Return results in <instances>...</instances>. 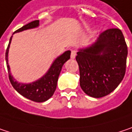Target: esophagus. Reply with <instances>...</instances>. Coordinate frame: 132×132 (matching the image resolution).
Wrapping results in <instances>:
<instances>
[{
  "mask_svg": "<svg viewBox=\"0 0 132 132\" xmlns=\"http://www.w3.org/2000/svg\"><path fill=\"white\" fill-rule=\"evenodd\" d=\"M76 55H77V52L75 50H73V51H71V58L72 59H75V57H76Z\"/></svg>",
  "mask_w": 132,
  "mask_h": 132,
  "instance_id": "34e87169",
  "label": "esophagus"
}]
</instances>
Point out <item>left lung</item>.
<instances>
[{
  "label": "left lung",
  "mask_w": 132,
  "mask_h": 132,
  "mask_svg": "<svg viewBox=\"0 0 132 132\" xmlns=\"http://www.w3.org/2000/svg\"><path fill=\"white\" fill-rule=\"evenodd\" d=\"M128 48L121 30L102 32L89 46L79 49L76 60L80 68V85L92 98L108 95L122 80Z\"/></svg>",
  "instance_id": "1"
}]
</instances>
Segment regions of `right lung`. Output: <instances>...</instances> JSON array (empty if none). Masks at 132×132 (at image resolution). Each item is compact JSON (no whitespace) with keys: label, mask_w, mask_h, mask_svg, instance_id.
Segmentation results:
<instances>
[{"label":"right lung","mask_w":132,"mask_h":132,"mask_svg":"<svg viewBox=\"0 0 132 132\" xmlns=\"http://www.w3.org/2000/svg\"><path fill=\"white\" fill-rule=\"evenodd\" d=\"M39 22H40L39 20L33 21L30 23L24 25L21 28L15 31L13 34L21 32L28 29L37 28L40 24ZM12 37L10 39L9 45L6 51V58H5L6 61L9 79L12 86L20 95H22L26 98L31 100L35 102H44L47 101L53 95L56 89L57 82L62 66L68 59H70L71 51L68 50L64 52L63 54H61L59 57H57L52 62V65L50 66L48 71L40 79L30 83H22V82H19L17 80H15L13 78V77L10 73V68L8 63V53H9V49L12 40Z\"/></svg>","instance_id":"obj_1"}]
</instances>
